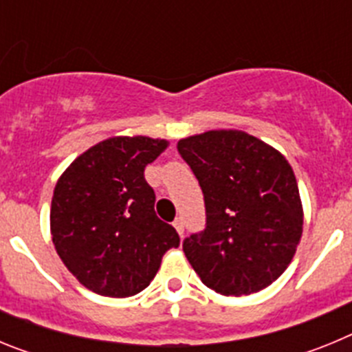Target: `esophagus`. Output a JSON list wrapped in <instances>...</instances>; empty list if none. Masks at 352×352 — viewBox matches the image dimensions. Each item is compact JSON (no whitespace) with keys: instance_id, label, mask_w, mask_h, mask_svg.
<instances>
[{"instance_id":"esophagus-1","label":"esophagus","mask_w":352,"mask_h":352,"mask_svg":"<svg viewBox=\"0 0 352 352\" xmlns=\"http://www.w3.org/2000/svg\"><path fill=\"white\" fill-rule=\"evenodd\" d=\"M174 229H176V231H178V234L179 236H183V232H185V223H183V219L182 217H178V219L174 220Z\"/></svg>"}]
</instances>
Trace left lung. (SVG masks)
<instances>
[{
	"label": "left lung",
	"mask_w": 352,
	"mask_h": 352,
	"mask_svg": "<svg viewBox=\"0 0 352 352\" xmlns=\"http://www.w3.org/2000/svg\"><path fill=\"white\" fill-rule=\"evenodd\" d=\"M203 188L206 229L183 252L206 287L223 296L259 292L287 270L303 232L296 176L284 155L243 130L179 139Z\"/></svg>",
	"instance_id": "1"
}]
</instances>
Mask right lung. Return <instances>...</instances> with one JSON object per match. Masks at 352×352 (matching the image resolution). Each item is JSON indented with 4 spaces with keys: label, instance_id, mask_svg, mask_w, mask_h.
<instances>
[{
    "label": "right lung",
    "instance_id": "right-lung-1",
    "mask_svg": "<svg viewBox=\"0 0 352 352\" xmlns=\"http://www.w3.org/2000/svg\"><path fill=\"white\" fill-rule=\"evenodd\" d=\"M169 146L144 135L109 138L65 169L51 203V234L68 272L89 291L126 298L149 285L169 248L173 226L155 213L144 169Z\"/></svg>",
    "mask_w": 352,
    "mask_h": 352
}]
</instances>
